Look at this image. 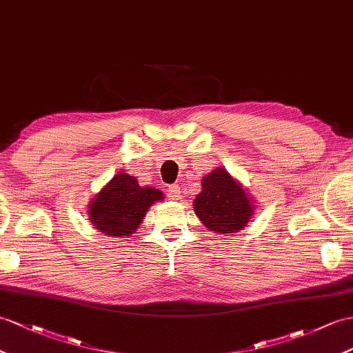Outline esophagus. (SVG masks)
<instances>
[{
  "mask_svg": "<svg viewBox=\"0 0 353 353\" xmlns=\"http://www.w3.org/2000/svg\"><path fill=\"white\" fill-rule=\"evenodd\" d=\"M168 192H169V196L172 197V199H181V187H179L178 184H172L168 187Z\"/></svg>",
  "mask_w": 353,
  "mask_h": 353,
  "instance_id": "34e87169",
  "label": "esophagus"
}]
</instances>
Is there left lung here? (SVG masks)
<instances>
[{
    "label": "left lung",
    "instance_id": "1",
    "mask_svg": "<svg viewBox=\"0 0 353 353\" xmlns=\"http://www.w3.org/2000/svg\"><path fill=\"white\" fill-rule=\"evenodd\" d=\"M193 208L212 234H234L248 225L254 205L243 185L226 169L217 168L202 178V192Z\"/></svg>",
    "mask_w": 353,
    "mask_h": 353
}]
</instances>
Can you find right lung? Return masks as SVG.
<instances>
[{"label": "right lung", "instance_id": "1", "mask_svg": "<svg viewBox=\"0 0 353 353\" xmlns=\"http://www.w3.org/2000/svg\"><path fill=\"white\" fill-rule=\"evenodd\" d=\"M163 201L154 187H142L137 179L119 172L101 188L88 206V217L97 230L112 238H128L139 228L152 203Z\"/></svg>", "mask_w": 353, "mask_h": 353}]
</instances>
